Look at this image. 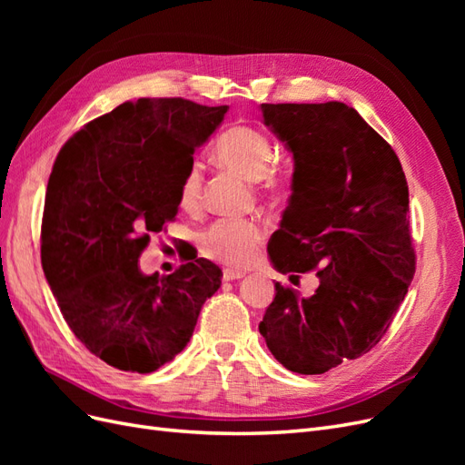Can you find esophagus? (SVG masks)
Here are the masks:
<instances>
[{"label": "esophagus", "mask_w": 465, "mask_h": 465, "mask_svg": "<svg viewBox=\"0 0 465 465\" xmlns=\"http://www.w3.org/2000/svg\"><path fill=\"white\" fill-rule=\"evenodd\" d=\"M246 273L244 272H238V270H223V279L224 281H234V279H242Z\"/></svg>", "instance_id": "34e87169"}]
</instances>
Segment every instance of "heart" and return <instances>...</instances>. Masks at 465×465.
<instances>
[{
  "instance_id": "1",
  "label": "heart",
  "mask_w": 465,
  "mask_h": 465,
  "mask_svg": "<svg viewBox=\"0 0 465 465\" xmlns=\"http://www.w3.org/2000/svg\"><path fill=\"white\" fill-rule=\"evenodd\" d=\"M215 157L223 166L241 173L250 180L265 174L273 159V145L263 132L250 125H232L215 143ZM180 207L193 213L202 207V171L198 164L188 168L178 188ZM263 241V227L258 219H219L202 234V250L211 260L231 267H242Z\"/></svg>"
}]
</instances>
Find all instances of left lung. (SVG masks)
<instances>
[{
	"label": "left lung",
	"instance_id": "1",
	"mask_svg": "<svg viewBox=\"0 0 465 465\" xmlns=\"http://www.w3.org/2000/svg\"><path fill=\"white\" fill-rule=\"evenodd\" d=\"M263 124L292 153L291 200L267 244L277 272H314L301 297L275 283L260 322L287 371L323 374L382 340L415 273L410 190L393 149L343 103L262 104Z\"/></svg>",
	"mask_w": 465,
	"mask_h": 465
}]
</instances>
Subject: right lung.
<instances>
[{
    "label": "right lung",
    "instance_id": "right-lung-1",
    "mask_svg": "<svg viewBox=\"0 0 465 465\" xmlns=\"http://www.w3.org/2000/svg\"><path fill=\"white\" fill-rule=\"evenodd\" d=\"M229 106L139 98L89 122L62 147L46 188L40 258L67 326L110 367L147 374L193 333L223 272L205 258L143 275L151 232L178 213L193 153Z\"/></svg>",
    "mask_w": 465,
    "mask_h": 465
}]
</instances>
